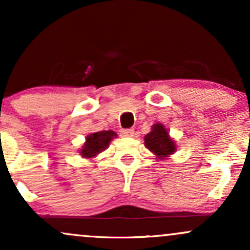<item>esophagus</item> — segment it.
I'll return each instance as SVG.
<instances>
[{"label":"esophagus","mask_w":250,"mask_h":250,"mask_svg":"<svg viewBox=\"0 0 250 250\" xmlns=\"http://www.w3.org/2000/svg\"><path fill=\"white\" fill-rule=\"evenodd\" d=\"M134 134V129H123V130H121V136L123 137H133Z\"/></svg>","instance_id":"1"}]
</instances>
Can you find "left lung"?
Here are the masks:
<instances>
[{"label":"left lung","mask_w":250,"mask_h":250,"mask_svg":"<svg viewBox=\"0 0 250 250\" xmlns=\"http://www.w3.org/2000/svg\"><path fill=\"white\" fill-rule=\"evenodd\" d=\"M145 146L157 160H166L177 149L175 140L171 139L167 128L160 122L151 125L150 133L145 136Z\"/></svg>","instance_id":"8db88e82"}]
</instances>
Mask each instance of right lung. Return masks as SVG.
<instances>
[{
    "label": "right lung",
    "mask_w": 250,
    "mask_h": 250,
    "mask_svg": "<svg viewBox=\"0 0 250 250\" xmlns=\"http://www.w3.org/2000/svg\"><path fill=\"white\" fill-rule=\"evenodd\" d=\"M114 137H117V134L113 130H103L88 134L85 136V142L80 149V155L83 159L93 160L94 157H96L97 155L109 147V143L113 141Z\"/></svg>",
    "instance_id": "1"
}]
</instances>
